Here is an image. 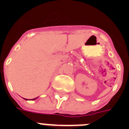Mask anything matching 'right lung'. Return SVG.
<instances>
[{
  "label": "right lung",
  "mask_w": 129,
  "mask_h": 129,
  "mask_svg": "<svg viewBox=\"0 0 129 129\" xmlns=\"http://www.w3.org/2000/svg\"><path fill=\"white\" fill-rule=\"evenodd\" d=\"M38 98V97H36V98H35V99H31V100L32 101H33V100H35L36 99H37ZM25 99V100H28V99Z\"/></svg>",
  "instance_id": "obj_1"
}]
</instances>
